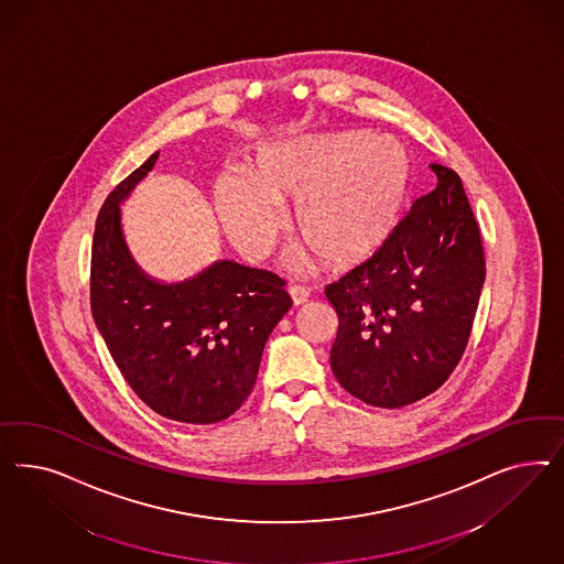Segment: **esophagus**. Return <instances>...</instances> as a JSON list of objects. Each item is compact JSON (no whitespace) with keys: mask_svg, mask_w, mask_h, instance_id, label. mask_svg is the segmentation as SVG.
I'll use <instances>...</instances> for the list:
<instances>
[{"mask_svg":"<svg viewBox=\"0 0 564 564\" xmlns=\"http://www.w3.org/2000/svg\"><path fill=\"white\" fill-rule=\"evenodd\" d=\"M290 295L293 306H302V304H306L307 297H310V293H307L304 288H297V285H291Z\"/></svg>","mask_w":564,"mask_h":564,"instance_id":"obj_1","label":"esophagus"}]
</instances>
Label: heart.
Listing matches in <instances>:
<instances>
[{
  "label": "heart",
  "mask_w": 564,
  "mask_h": 564,
  "mask_svg": "<svg viewBox=\"0 0 564 564\" xmlns=\"http://www.w3.org/2000/svg\"><path fill=\"white\" fill-rule=\"evenodd\" d=\"M248 174L225 171L215 208L241 257L260 260L293 200L295 229L328 267H354L393 234L411 180L405 147L391 137L325 134L258 149Z\"/></svg>",
  "instance_id": "b5f03b06"
}]
</instances>
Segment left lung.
<instances>
[{
  "label": "left lung",
  "mask_w": 564,
  "mask_h": 564,
  "mask_svg": "<svg viewBox=\"0 0 564 564\" xmlns=\"http://www.w3.org/2000/svg\"><path fill=\"white\" fill-rule=\"evenodd\" d=\"M438 186L393 234L326 285L339 328L333 375L368 405L397 410L434 393L457 368L486 279L478 221L462 177L432 163Z\"/></svg>",
  "instance_id": "1"
}]
</instances>
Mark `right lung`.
<instances>
[{
	"label": "right lung",
	"instance_id": "1",
	"mask_svg": "<svg viewBox=\"0 0 564 564\" xmlns=\"http://www.w3.org/2000/svg\"><path fill=\"white\" fill-rule=\"evenodd\" d=\"M156 159L151 154L102 203L90 310L126 382L151 410L175 422L217 424L252 393L264 343L291 297L279 274L231 260L170 285L138 269L121 234L120 205Z\"/></svg>",
	"mask_w": 564,
	"mask_h": 564
}]
</instances>
